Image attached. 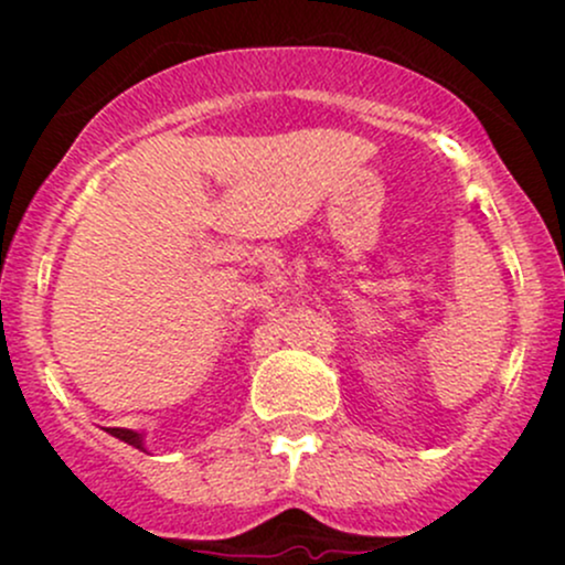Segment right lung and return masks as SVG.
<instances>
[{
    "label": "right lung",
    "mask_w": 565,
    "mask_h": 565,
    "mask_svg": "<svg viewBox=\"0 0 565 565\" xmlns=\"http://www.w3.org/2000/svg\"><path fill=\"white\" fill-rule=\"evenodd\" d=\"M106 431H108V435L117 437V440L128 443V446L139 448V451L147 454V448H145V435H139V431H134V429H119V426H111V429H106Z\"/></svg>",
    "instance_id": "add662e5"
}]
</instances>
